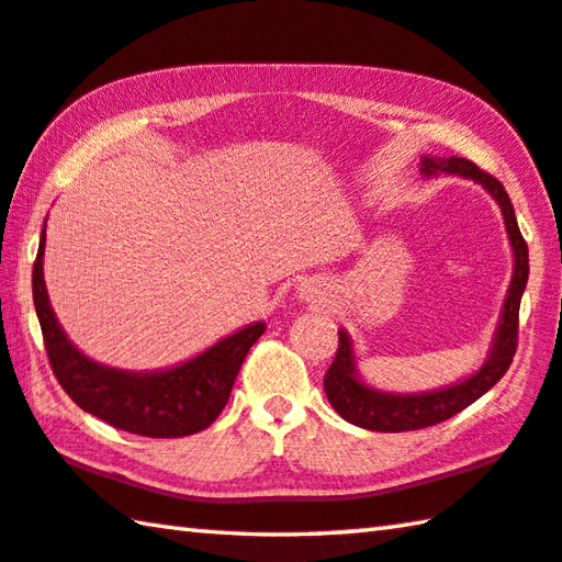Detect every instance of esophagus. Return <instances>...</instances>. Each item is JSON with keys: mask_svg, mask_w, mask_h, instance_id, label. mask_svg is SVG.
<instances>
[{"mask_svg": "<svg viewBox=\"0 0 562 562\" xmlns=\"http://www.w3.org/2000/svg\"><path fill=\"white\" fill-rule=\"evenodd\" d=\"M300 300H304V302H322V300H325L322 284L315 282V280H304L300 284Z\"/></svg>", "mask_w": 562, "mask_h": 562, "instance_id": "34e87169", "label": "esophagus"}]
</instances>
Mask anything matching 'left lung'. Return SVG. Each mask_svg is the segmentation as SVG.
Listing matches in <instances>:
<instances>
[{
    "mask_svg": "<svg viewBox=\"0 0 562 562\" xmlns=\"http://www.w3.org/2000/svg\"><path fill=\"white\" fill-rule=\"evenodd\" d=\"M422 173L429 178L436 173H451L471 178L481 183L493 195V201L501 205L503 221H506L508 240L513 247V278L510 288L503 302L501 322L493 337L491 355L479 372L471 374L463 382L453 386H443L439 392H422V394H389L379 389L367 386L357 374L355 347L345 329L339 331V349L325 374V394L335 412L345 422L361 426L369 431H414L426 429V426L441 424L446 418L463 412L475 398H481L493 384L501 382V376L508 372L513 355L518 345V310L520 297L528 282V245L518 231L516 213H513L510 198L503 188L501 180L471 164V160L451 156V158H431L424 156Z\"/></svg>",
    "mask_w": 562,
    "mask_h": 562,
    "instance_id": "8db88e82",
    "label": "left lung"
}]
</instances>
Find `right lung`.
Returning <instances> with one entry per match:
<instances>
[{"mask_svg": "<svg viewBox=\"0 0 562 562\" xmlns=\"http://www.w3.org/2000/svg\"><path fill=\"white\" fill-rule=\"evenodd\" d=\"M44 243L34 260L32 292L52 372L83 412L150 439H178L211 426L231 398L247 351L262 337L265 322L245 327L166 372H123L83 357L56 322L44 284Z\"/></svg>", "mask_w": 562, "mask_h": 562, "instance_id": "1", "label": "right lung"}]
</instances>
